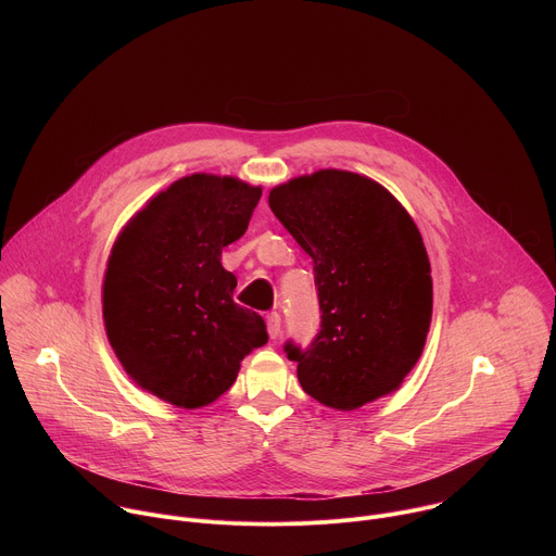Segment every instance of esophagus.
Segmentation results:
<instances>
[{
	"label": "esophagus",
	"mask_w": 556,
	"mask_h": 556,
	"mask_svg": "<svg viewBox=\"0 0 556 556\" xmlns=\"http://www.w3.org/2000/svg\"><path fill=\"white\" fill-rule=\"evenodd\" d=\"M281 314L279 312H270L268 316H266V326H268V334H270V339H277L279 334H281Z\"/></svg>",
	"instance_id": "1"
}]
</instances>
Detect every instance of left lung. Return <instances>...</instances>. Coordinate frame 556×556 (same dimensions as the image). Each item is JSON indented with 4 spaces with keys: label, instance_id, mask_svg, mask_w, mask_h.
<instances>
[{
    "label": "left lung",
    "instance_id": "8db88e82",
    "mask_svg": "<svg viewBox=\"0 0 556 556\" xmlns=\"http://www.w3.org/2000/svg\"><path fill=\"white\" fill-rule=\"evenodd\" d=\"M268 204L314 262L321 330L307 348L283 345L303 391L352 412L399 389L422 354L433 307L409 213L378 182L337 169L275 187Z\"/></svg>",
    "mask_w": 556,
    "mask_h": 556
}]
</instances>
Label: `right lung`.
Wrapping results in <instances>:
<instances>
[{"instance_id":"right-lung-1","label":"right lung","mask_w":556,"mask_h":556,"mask_svg":"<svg viewBox=\"0 0 556 556\" xmlns=\"http://www.w3.org/2000/svg\"><path fill=\"white\" fill-rule=\"evenodd\" d=\"M262 198L237 178L193 174L157 193L116 240L103 283L108 339L125 371L176 407L211 405L242 358L268 341L262 316L232 301L222 249Z\"/></svg>"}]
</instances>
